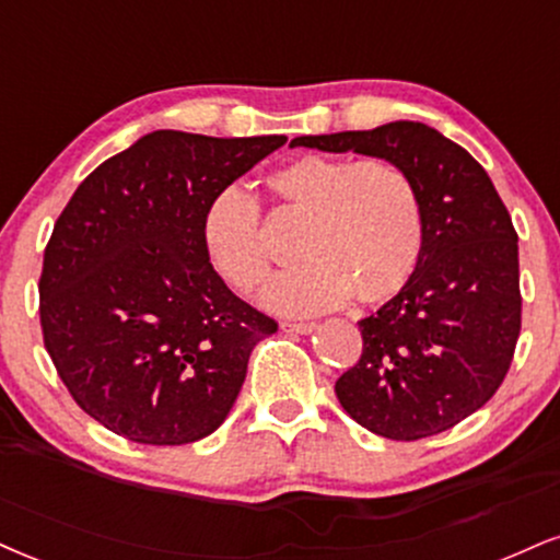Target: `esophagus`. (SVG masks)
I'll list each match as a JSON object with an SVG mask.
<instances>
[{"instance_id":"esophagus-1","label":"esophagus","mask_w":560,"mask_h":560,"mask_svg":"<svg viewBox=\"0 0 560 560\" xmlns=\"http://www.w3.org/2000/svg\"><path fill=\"white\" fill-rule=\"evenodd\" d=\"M281 331L284 334H313L315 331V323H294V320H281Z\"/></svg>"}]
</instances>
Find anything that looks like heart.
I'll return each instance as SVG.
<instances>
[{"label": "heart", "instance_id": "b5f03b06", "mask_svg": "<svg viewBox=\"0 0 560 560\" xmlns=\"http://www.w3.org/2000/svg\"><path fill=\"white\" fill-rule=\"evenodd\" d=\"M268 190L287 211L307 215L294 271L276 276L262 305L284 315L339 307L349 294L381 305L412 279L425 237L415 179L386 159L302 156L268 174ZM203 247L224 279L253 292L271 271L258 200L226 185L208 200Z\"/></svg>", "mask_w": 560, "mask_h": 560}]
</instances>
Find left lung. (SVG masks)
Here are the masks:
<instances>
[{
    "label": "left lung",
    "mask_w": 560,
    "mask_h": 560,
    "mask_svg": "<svg viewBox=\"0 0 560 560\" xmlns=\"http://www.w3.org/2000/svg\"><path fill=\"white\" fill-rule=\"evenodd\" d=\"M292 145L401 166L425 215L412 279L360 320V362L336 381L341 407L390 441L459 425L506 378L522 328L518 237L488 172L422 122L302 135Z\"/></svg>",
    "instance_id": "left-lung-1"
}]
</instances>
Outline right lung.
Listing matches in <instances>:
<instances>
[{"label":"right lung","mask_w":560,"mask_h":560,"mask_svg":"<svg viewBox=\"0 0 560 560\" xmlns=\"http://www.w3.org/2000/svg\"><path fill=\"white\" fill-rule=\"evenodd\" d=\"M284 135L148 132L80 182L38 281L44 345L78 407L112 433L182 446L226 420L276 320L213 271L203 213Z\"/></svg>","instance_id":"add662e5"}]
</instances>
